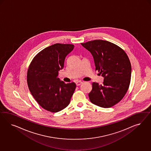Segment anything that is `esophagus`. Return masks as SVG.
I'll list each match as a JSON object with an SVG mask.
<instances>
[{
  "label": "esophagus",
  "mask_w": 151,
  "mask_h": 151,
  "mask_svg": "<svg viewBox=\"0 0 151 151\" xmlns=\"http://www.w3.org/2000/svg\"><path fill=\"white\" fill-rule=\"evenodd\" d=\"M82 81H78V82L76 83V85H77V86H80V85L81 84H82Z\"/></svg>",
  "instance_id": "obj_1"
}]
</instances>
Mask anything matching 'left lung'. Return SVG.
Returning a JSON list of instances; mask_svg holds the SVG:
<instances>
[{
	"label": "left lung",
	"mask_w": 151,
	"mask_h": 151,
	"mask_svg": "<svg viewBox=\"0 0 151 151\" xmlns=\"http://www.w3.org/2000/svg\"><path fill=\"white\" fill-rule=\"evenodd\" d=\"M81 44L91 52L95 70L104 78L102 85L92 83L90 100L104 108L114 106L124 98L129 86L131 65L128 56L119 46L109 41L95 40Z\"/></svg>",
	"instance_id": "8db88e82"
}]
</instances>
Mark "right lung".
I'll use <instances>...</instances> for the list:
<instances>
[{"mask_svg": "<svg viewBox=\"0 0 151 151\" xmlns=\"http://www.w3.org/2000/svg\"><path fill=\"white\" fill-rule=\"evenodd\" d=\"M73 44H55L37 54L27 70V85L32 96L45 110L58 112L69 105L76 88L74 82L65 83L58 78Z\"/></svg>", "mask_w": 151, "mask_h": 151, "instance_id": "right-lung-1", "label": "right lung"}]
</instances>
